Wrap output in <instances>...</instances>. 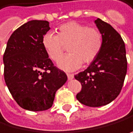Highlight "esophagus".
<instances>
[{
  "mask_svg": "<svg viewBox=\"0 0 133 133\" xmlns=\"http://www.w3.org/2000/svg\"><path fill=\"white\" fill-rule=\"evenodd\" d=\"M66 76H67L68 80H72L73 78H74V75H73V74H69V73H67Z\"/></svg>",
  "mask_w": 133,
  "mask_h": 133,
  "instance_id": "34e87169",
  "label": "esophagus"
}]
</instances>
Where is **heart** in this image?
I'll return each mask as SVG.
<instances>
[{
	"label": "heart",
	"instance_id": "1",
	"mask_svg": "<svg viewBox=\"0 0 133 133\" xmlns=\"http://www.w3.org/2000/svg\"><path fill=\"white\" fill-rule=\"evenodd\" d=\"M104 37L98 29L71 21L59 26L57 34L47 33L43 37V46L52 61L62 57L66 47L69 54L59 62L65 71H74L94 62L103 47Z\"/></svg>",
	"mask_w": 133,
	"mask_h": 133
}]
</instances>
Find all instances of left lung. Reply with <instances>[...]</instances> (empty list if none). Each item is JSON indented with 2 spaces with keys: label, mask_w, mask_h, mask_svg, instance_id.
Listing matches in <instances>:
<instances>
[{
  "label": "left lung",
  "mask_w": 133,
  "mask_h": 133,
  "mask_svg": "<svg viewBox=\"0 0 133 133\" xmlns=\"http://www.w3.org/2000/svg\"><path fill=\"white\" fill-rule=\"evenodd\" d=\"M96 26L104 37L99 56L84 71L75 76L81 90L76 99L90 107H100L115 99L123 88L127 73L126 48L121 35L109 24L97 19Z\"/></svg>",
  "instance_id": "8db88e82"
}]
</instances>
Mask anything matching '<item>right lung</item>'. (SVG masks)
Here are the masks:
<instances>
[{
  "label": "right lung",
  "mask_w": 133,
  "mask_h": 133,
  "mask_svg": "<svg viewBox=\"0 0 133 133\" xmlns=\"http://www.w3.org/2000/svg\"><path fill=\"white\" fill-rule=\"evenodd\" d=\"M50 29L46 20H31L13 32L3 56L4 77L11 95L29 111L50 109L67 76L53 65L43 46Z\"/></svg>",
  "instance_id": "right-lung-1"
}]
</instances>
